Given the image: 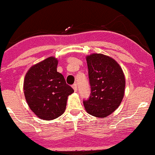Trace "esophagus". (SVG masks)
<instances>
[{
    "label": "esophagus",
    "instance_id": "1",
    "mask_svg": "<svg viewBox=\"0 0 155 155\" xmlns=\"http://www.w3.org/2000/svg\"><path fill=\"white\" fill-rule=\"evenodd\" d=\"M72 87H73V88H74V92H77V91H78V85H77L76 83L73 84Z\"/></svg>",
    "mask_w": 155,
    "mask_h": 155
}]
</instances>
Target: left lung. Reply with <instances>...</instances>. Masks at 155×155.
<instances>
[{
	"mask_svg": "<svg viewBox=\"0 0 155 155\" xmlns=\"http://www.w3.org/2000/svg\"><path fill=\"white\" fill-rule=\"evenodd\" d=\"M90 97L84 101L85 110L104 118L117 109L125 95V74L115 59L100 53L86 56Z\"/></svg>",
	"mask_w": 155,
	"mask_h": 155,
	"instance_id": "obj_1",
	"label": "left lung"
}]
</instances>
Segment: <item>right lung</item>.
<instances>
[{
	"instance_id": "add662e5",
	"label": "right lung",
	"mask_w": 155,
	"mask_h": 155,
	"mask_svg": "<svg viewBox=\"0 0 155 155\" xmlns=\"http://www.w3.org/2000/svg\"><path fill=\"white\" fill-rule=\"evenodd\" d=\"M58 59L50 56L34 64L25 75L23 92L29 107L39 118L50 121L64 113L74 89L57 72Z\"/></svg>"
}]
</instances>
